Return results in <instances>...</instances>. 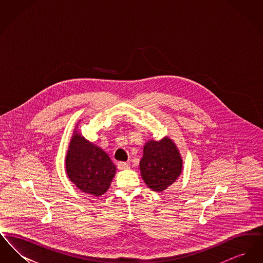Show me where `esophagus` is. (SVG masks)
I'll return each mask as SVG.
<instances>
[{"mask_svg":"<svg viewBox=\"0 0 263 263\" xmlns=\"http://www.w3.org/2000/svg\"><path fill=\"white\" fill-rule=\"evenodd\" d=\"M129 166H130V163L127 162H119L117 163L118 170H126V168H129Z\"/></svg>","mask_w":263,"mask_h":263,"instance_id":"1","label":"esophagus"}]
</instances>
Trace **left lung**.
<instances>
[{
    "label": "left lung",
    "instance_id": "8db88e82",
    "mask_svg": "<svg viewBox=\"0 0 263 263\" xmlns=\"http://www.w3.org/2000/svg\"><path fill=\"white\" fill-rule=\"evenodd\" d=\"M182 158L175 142L170 137L160 141L149 140L144 145L140 161L141 176L148 187L163 192L181 175Z\"/></svg>",
    "mask_w": 263,
    "mask_h": 263
}]
</instances>
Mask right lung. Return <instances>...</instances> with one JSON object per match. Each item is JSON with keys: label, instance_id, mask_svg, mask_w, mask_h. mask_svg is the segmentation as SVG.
<instances>
[{"label": "right lung", "instance_id": "1", "mask_svg": "<svg viewBox=\"0 0 263 263\" xmlns=\"http://www.w3.org/2000/svg\"><path fill=\"white\" fill-rule=\"evenodd\" d=\"M78 123L66 154V173L81 191L101 196L110 186L116 166L104 151L80 133Z\"/></svg>", "mask_w": 263, "mask_h": 263}]
</instances>
